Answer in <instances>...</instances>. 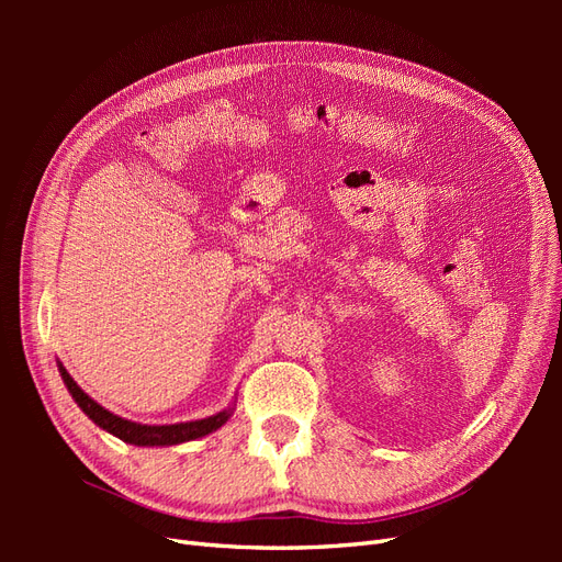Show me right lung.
<instances>
[{
	"instance_id": "add662e5",
	"label": "right lung",
	"mask_w": 562,
	"mask_h": 562,
	"mask_svg": "<svg viewBox=\"0 0 562 562\" xmlns=\"http://www.w3.org/2000/svg\"><path fill=\"white\" fill-rule=\"evenodd\" d=\"M60 378L70 391L75 403L81 407L83 415L89 419H93L100 429L110 431L112 436L122 438L124 443L131 446H178V443H187V440H196L201 436H209L213 431H217L223 424L232 417L234 407H227V411L211 415L206 419H194V422H180V424H138L119 417L110 411H105L103 405H98L87 391H83L72 378L70 372L63 368V363H58Z\"/></svg>"
}]
</instances>
